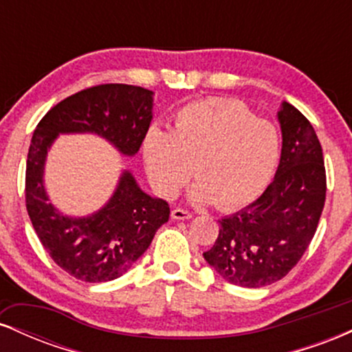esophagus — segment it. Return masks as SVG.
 Returning a JSON list of instances; mask_svg holds the SVG:
<instances>
[{"instance_id": "1", "label": "esophagus", "mask_w": 352, "mask_h": 352, "mask_svg": "<svg viewBox=\"0 0 352 352\" xmlns=\"http://www.w3.org/2000/svg\"><path fill=\"white\" fill-rule=\"evenodd\" d=\"M172 218L173 220H190V218H192V213L187 212V210L175 208L172 210Z\"/></svg>"}]
</instances>
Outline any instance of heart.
I'll use <instances>...</instances> for the list:
<instances>
[{
  "label": "heart",
  "mask_w": 352,
  "mask_h": 352,
  "mask_svg": "<svg viewBox=\"0 0 352 352\" xmlns=\"http://www.w3.org/2000/svg\"><path fill=\"white\" fill-rule=\"evenodd\" d=\"M280 132L236 100L204 99L177 112L172 132L153 125L142 142L145 172L172 199L197 177L188 199L230 210L256 200L280 162Z\"/></svg>",
  "instance_id": "b5f03b06"
}]
</instances>
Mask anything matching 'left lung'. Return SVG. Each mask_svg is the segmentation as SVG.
<instances>
[{"instance_id":"1","label":"left lung","mask_w":352,"mask_h":352,"mask_svg":"<svg viewBox=\"0 0 352 352\" xmlns=\"http://www.w3.org/2000/svg\"><path fill=\"white\" fill-rule=\"evenodd\" d=\"M281 157L272 184L248 207L218 220L205 261L232 285L261 288L286 276L313 240L326 199L322 148L309 120L281 102Z\"/></svg>"}]
</instances>
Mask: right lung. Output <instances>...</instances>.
Masks as SVG:
<instances>
[{
    "mask_svg": "<svg viewBox=\"0 0 352 352\" xmlns=\"http://www.w3.org/2000/svg\"><path fill=\"white\" fill-rule=\"evenodd\" d=\"M152 119V91L102 84L60 100L36 127L26 162L28 215L54 263L80 281L106 283L127 273L168 221L170 207L145 193L131 170H122L99 210L84 217L63 213L44 185L47 153L59 135L92 134L122 157H134Z\"/></svg>",
    "mask_w": 352,
    "mask_h": 352,
    "instance_id": "obj_1",
    "label": "right lung"
}]
</instances>
